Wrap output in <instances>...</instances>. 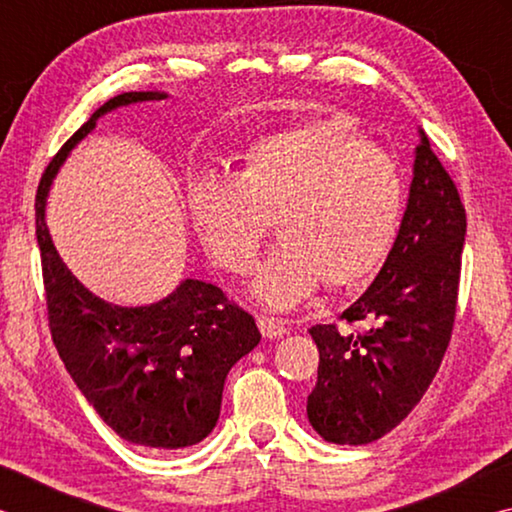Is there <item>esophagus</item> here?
<instances>
[{
    "instance_id": "obj_1",
    "label": "esophagus",
    "mask_w": 512,
    "mask_h": 512,
    "mask_svg": "<svg viewBox=\"0 0 512 512\" xmlns=\"http://www.w3.org/2000/svg\"><path fill=\"white\" fill-rule=\"evenodd\" d=\"M257 327L264 339H280V336L287 334V327H284L282 320L273 316H257Z\"/></svg>"
}]
</instances>
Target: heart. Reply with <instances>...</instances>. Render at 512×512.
<instances>
[{"label": "heart", "mask_w": 512, "mask_h": 512, "mask_svg": "<svg viewBox=\"0 0 512 512\" xmlns=\"http://www.w3.org/2000/svg\"><path fill=\"white\" fill-rule=\"evenodd\" d=\"M187 207L205 253L225 273L253 266L273 219L280 244L248 289L271 309H291L320 282L350 287L384 264L404 207L395 160L348 121L316 117L262 135L237 158L235 176L203 171Z\"/></svg>", "instance_id": "heart-1"}]
</instances>
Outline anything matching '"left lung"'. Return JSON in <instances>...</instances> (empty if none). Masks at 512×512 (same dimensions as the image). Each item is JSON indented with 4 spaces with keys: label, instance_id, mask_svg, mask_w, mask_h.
<instances>
[{
    "label": "left lung",
    "instance_id": "left-lung-1",
    "mask_svg": "<svg viewBox=\"0 0 512 512\" xmlns=\"http://www.w3.org/2000/svg\"><path fill=\"white\" fill-rule=\"evenodd\" d=\"M465 228L454 180L420 131L395 244L375 282L341 314L363 329H309L320 361L307 418L327 443L368 445L427 393L452 339Z\"/></svg>",
    "mask_w": 512,
    "mask_h": 512
}]
</instances>
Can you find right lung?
<instances>
[{"label":"right lung","instance_id":"1","mask_svg":"<svg viewBox=\"0 0 512 512\" xmlns=\"http://www.w3.org/2000/svg\"><path fill=\"white\" fill-rule=\"evenodd\" d=\"M160 99L167 94H117L69 137L42 173L36 237L51 339L74 384L119 438L164 452L210 436L225 377L262 339L255 318L219 287L192 277L153 305H112L76 280L45 223L51 180L97 119L121 106Z\"/></svg>","mask_w":512,"mask_h":512}]
</instances>
